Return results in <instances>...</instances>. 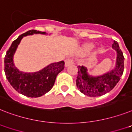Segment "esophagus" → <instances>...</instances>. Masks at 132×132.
<instances>
[{
	"label": "esophagus",
	"instance_id": "obj_1",
	"mask_svg": "<svg viewBox=\"0 0 132 132\" xmlns=\"http://www.w3.org/2000/svg\"><path fill=\"white\" fill-rule=\"evenodd\" d=\"M73 60H71V59H66V60H65V66H66V67H68V66H70L72 64H73Z\"/></svg>",
	"mask_w": 132,
	"mask_h": 132
}]
</instances>
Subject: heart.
I'll use <instances>...</instances> for the list:
<instances>
[{"label":"heart","mask_w":132,"mask_h":132,"mask_svg":"<svg viewBox=\"0 0 132 132\" xmlns=\"http://www.w3.org/2000/svg\"><path fill=\"white\" fill-rule=\"evenodd\" d=\"M92 47V43H85L81 46V50L83 51H89Z\"/></svg>","instance_id":"b5f03b06"}]
</instances>
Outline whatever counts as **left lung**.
Wrapping results in <instances>:
<instances>
[{
	"instance_id": "8db88e82",
	"label": "left lung",
	"mask_w": 132,
	"mask_h": 132,
	"mask_svg": "<svg viewBox=\"0 0 132 132\" xmlns=\"http://www.w3.org/2000/svg\"><path fill=\"white\" fill-rule=\"evenodd\" d=\"M112 49L117 52L115 66L112 70L102 75L92 76L88 73L87 68L79 66L76 85L81 93L90 97L104 95L114 88L119 81L124 70V57L118 43L113 41Z\"/></svg>"
}]
</instances>
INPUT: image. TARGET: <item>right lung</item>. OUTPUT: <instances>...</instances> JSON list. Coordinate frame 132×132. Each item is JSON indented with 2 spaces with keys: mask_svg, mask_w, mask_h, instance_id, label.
I'll use <instances>...</instances> for the list:
<instances>
[{
  "mask_svg": "<svg viewBox=\"0 0 132 132\" xmlns=\"http://www.w3.org/2000/svg\"><path fill=\"white\" fill-rule=\"evenodd\" d=\"M34 34L47 35L45 32L31 30L18 36L12 43L5 57V72L9 83L17 92L28 97H38L52 89L57 75L64 70V62L51 63L35 72L20 71L14 64V54L21 39Z\"/></svg>",
  "mask_w": 132,
  "mask_h": 132,
  "instance_id": "add662e5",
  "label": "right lung"
}]
</instances>
